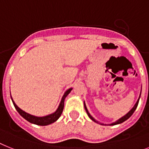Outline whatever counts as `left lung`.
Masks as SVG:
<instances>
[{"instance_id":"left-lung-1","label":"left lung","mask_w":149,"mask_h":149,"mask_svg":"<svg viewBox=\"0 0 149 149\" xmlns=\"http://www.w3.org/2000/svg\"><path fill=\"white\" fill-rule=\"evenodd\" d=\"M140 95H141V93H140ZM139 98H140V96H139V98L138 101H137V102H136V103L135 104V105L133 106V107H132V108L130 110V111H129V112L127 113V114L124 115V116L121 117V118H120V119L118 120H117V121H116V122H114V123H111V124H109L110 126H113V125L120 124V123H123V122H124L125 120H127V119H129V118H130V117L131 116H132V113H134V111H136V107H137V106H138V104H139ZM84 107H85V109H86V113H87V114H88V117H89L90 119L92 120H93V121H95V123H99V122H98V121H97V120H95V118H94V117H92V116H91V114H90V113H88V109H87V107H86V104H85V102H84ZM100 124L104 125L103 123H100Z\"/></svg>"}]
</instances>
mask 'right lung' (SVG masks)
<instances>
[{
    "label": "right lung",
    "mask_w": 149,
    "mask_h": 149,
    "mask_svg": "<svg viewBox=\"0 0 149 149\" xmlns=\"http://www.w3.org/2000/svg\"><path fill=\"white\" fill-rule=\"evenodd\" d=\"M72 88H70L67 89L65 93L63 94V97L61 98V103H60L59 106L57 107V109L56 110V111L54 113H51L49 115H47V116H45V117H36V116H33V115H31L29 113H26L24 111L21 110L18 106L15 104V102H13V98H11L12 99V102L13 103V105H14L15 108L17 109V111H18V113L22 116L24 119H26V120L29 121V123H34V124L38 125V126H47V125H49L51 123H54L56 120H58L60 117H61V113L63 112V107H64V100L66 98L67 95H69V93L71 92V90ZM11 97V95H10Z\"/></svg>",
    "instance_id": "obj_1"
}]
</instances>
